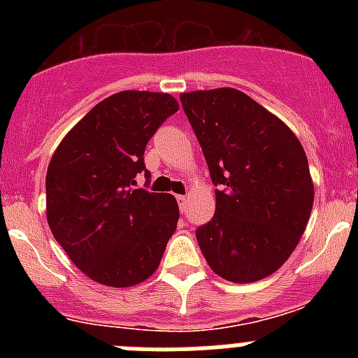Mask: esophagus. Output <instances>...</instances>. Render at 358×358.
<instances>
[{
    "mask_svg": "<svg viewBox=\"0 0 358 358\" xmlns=\"http://www.w3.org/2000/svg\"><path fill=\"white\" fill-rule=\"evenodd\" d=\"M186 202H188V197H186V195H177V204H179L181 211H185Z\"/></svg>",
    "mask_w": 358,
    "mask_h": 358,
    "instance_id": "esophagus-1",
    "label": "esophagus"
}]
</instances>
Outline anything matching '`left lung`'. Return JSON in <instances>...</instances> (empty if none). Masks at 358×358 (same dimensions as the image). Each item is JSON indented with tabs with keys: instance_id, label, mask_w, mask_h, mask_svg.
Listing matches in <instances>:
<instances>
[{
	"instance_id": "1",
	"label": "left lung",
	"mask_w": 358,
	"mask_h": 358,
	"mask_svg": "<svg viewBox=\"0 0 358 358\" xmlns=\"http://www.w3.org/2000/svg\"><path fill=\"white\" fill-rule=\"evenodd\" d=\"M215 189V215L195 231L213 273L233 283L271 276L305 233L314 185L285 123L233 87L181 94Z\"/></svg>"
}]
</instances>
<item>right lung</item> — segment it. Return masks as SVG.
<instances>
[{
  "instance_id": "add662e5",
  "label": "right lung",
  "mask_w": 358,
  "mask_h": 358,
  "mask_svg": "<svg viewBox=\"0 0 358 358\" xmlns=\"http://www.w3.org/2000/svg\"><path fill=\"white\" fill-rule=\"evenodd\" d=\"M177 109L166 93L113 94L66 134L50 161V229L73 264L102 285L132 287L152 276L176 231V199L134 186L141 172L150 179L145 148Z\"/></svg>"
}]
</instances>
